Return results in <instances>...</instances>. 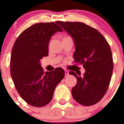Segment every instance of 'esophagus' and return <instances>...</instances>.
Listing matches in <instances>:
<instances>
[{
  "label": "esophagus",
  "mask_w": 124,
  "mask_h": 124,
  "mask_svg": "<svg viewBox=\"0 0 124 124\" xmlns=\"http://www.w3.org/2000/svg\"><path fill=\"white\" fill-rule=\"evenodd\" d=\"M64 74H65V76H67L69 75V71L68 70H64Z\"/></svg>",
  "instance_id": "esophagus-1"
}]
</instances>
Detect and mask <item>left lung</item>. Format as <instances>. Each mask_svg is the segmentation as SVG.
Wrapping results in <instances>:
<instances>
[{
  "label": "left lung",
  "mask_w": 124,
  "mask_h": 124,
  "mask_svg": "<svg viewBox=\"0 0 124 124\" xmlns=\"http://www.w3.org/2000/svg\"><path fill=\"white\" fill-rule=\"evenodd\" d=\"M73 38L75 45L74 62L83 64L85 73L70 71L77 79L71 90L76 101L85 106L94 105L107 92L113 71L110 46L102 34L82 22H57Z\"/></svg>",
  "instance_id": "obj_1"
}]
</instances>
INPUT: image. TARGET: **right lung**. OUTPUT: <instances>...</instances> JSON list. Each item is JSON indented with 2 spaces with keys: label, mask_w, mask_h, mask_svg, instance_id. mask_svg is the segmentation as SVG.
Returning a JSON list of instances; mask_svg holds the SVG:
<instances>
[{
  "label": "right lung",
  "mask_w": 124,
  "mask_h": 124,
  "mask_svg": "<svg viewBox=\"0 0 124 124\" xmlns=\"http://www.w3.org/2000/svg\"><path fill=\"white\" fill-rule=\"evenodd\" d=\"M56 23H38L28 27L15 41L11 54L10 74L15 88L28 104L43 107L51 101L64 77L63 69L44 73L40 60L48 54L49 41L63 29Z\"/></svg>",
  "instance_id": "1"
}]
</instances>
